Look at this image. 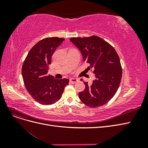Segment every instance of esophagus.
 <instances>
[{
  "label": "esophagus",
  "instance_id": "1",
  "mask_svg": "<svg viewBox=\"0 0 148 148\" xmlns=\"http://www.w3.org/2000/svg\"><path fill=\"white\" fill-rule=\"evenodd\" d=\"M70 82L71 83L74 84V83H77V82H78V79L77 78H71V79L70 80Z\"/></svg>",
  "mask_w": 148,
  "mask_h": 148
}]
</instances>
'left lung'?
<instances>
[{"label": "left lung", "mask_w": 148, "mask_h": 148, "mask_svg": "<svg viewBox=\"0 0 148 148\" xmlns=\"http://www.w3.org/2000/svg\"><path fill=\"white\" fill-rule=\"evenodd\" d=\"M70 40L81 52L84 61L90 64L96 77L92 84L84 82V91L79 92L80 100L92 108L104 105L117 92L122 79V69L117 53L110 44L96 36Z\"/></svg>", "instance_id": "left-lung-1"}]
</instances>
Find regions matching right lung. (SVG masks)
<instances>
[{"mask_svg":"<svg viewBox=\"0 0 148 148\" xmlns=\"http://www.w3.org/2000/svg\"><path fill=\"white\" fill-rule=\"evenodd\" d=\"M64 40L57 37L41 40L31 49L22 66L26 89L42 105H51L59 101L69 84L68 79H55L48 75L53 53Z\"/></svg>","mask_w":148,"mask_h":148,"instance_id":"right-lung-1","label":"right lung"}]
</instances>
